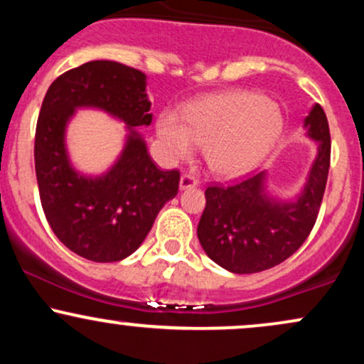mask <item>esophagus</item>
Returning a JSON list of instances; mask_svg holds the SVG:
<instances>
[{
  "label": "esophagus",
  "instance_id": "34e87169",
  "mask_svg": "<svg viewBox=\"0 0 364 364\" xmlns=\"http://www.w3.org/2000/svg\"><path fill=\"white\" fill-rule=\"evenodd\" d=\"M198 186V179L191 174H183L181 179H179V190H190V188Z\"/></svg>",
  "mask_w": 364,
  "mask_h": 364
}]
</instances>
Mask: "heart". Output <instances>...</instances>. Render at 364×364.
<instances>
[{
	"label": "heart",
	"instance_id": "1",
	"mask_svg": "<svg viewBox=\"0 0 364 364\" xmlns=\"http://www.w3.org/2000/svg\"><path fill=\"white\" fill-rule=\"evenodd\" d=\"M279 106L260 94L224 92L191 104L183 119L164 112L157 135L173 159H188L205 145V161L219 176H237L262 161L282 133Z\"/></svg>",
	"mask_w": 364,
	"mask_h": 364
}]
</instances>
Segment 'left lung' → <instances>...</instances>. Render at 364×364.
I'll return each instance as SVG.
<instances>
[{
  "instance_id": "8db88e82",
  "label": "left lung",
  "mask_w": 364,
  "mask_h": 364,
  "mask_svg": "<svg viewBox=\"0 0 364 364\" xmlns=\"http://www.w3.org/2000/svg\"><path fill=\"white\" fill-rule=\"evenodd\" d=\"M306 136L316 156L304 185L292 198L269 191L267 171L231 186H208L196 235L203 252L232 274L272 269L304 243L318 215L330 166L328 121L320 104L304 116Z\"/></svg>"
}]
</instances>
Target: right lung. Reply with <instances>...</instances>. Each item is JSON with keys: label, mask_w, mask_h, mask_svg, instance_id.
Returning <instances> with one entry per match:
<instances>
[{"label": "right lung", "mask_w": 364, "mask_h": 364, "mask_svg": "<svg viewBox=\"0 0 364 364\" xmlns=\"http://www.w3.org/2000/svg\"><path fill=\"white\" fill-rule=\"evenodd\" d=\"M147 75L116 61H89L51 83L36 128V176L46 219L58 240L92 262H119L144 243L179 173L154 164L139 127L152 123ZM78 109H95L127 128L112 168L85 175L73 166L65 129Z\"/></svg>", "instance_id": "1"}]
</instances>
